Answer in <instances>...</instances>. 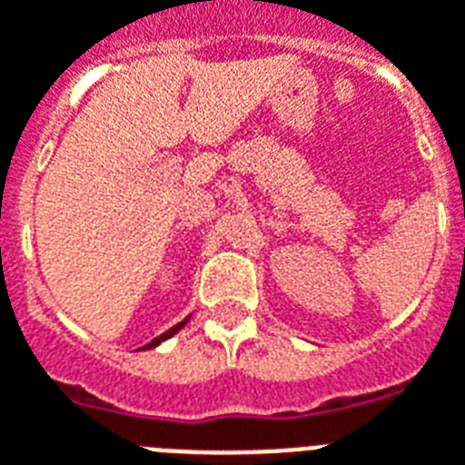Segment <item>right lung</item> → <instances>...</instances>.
Masks as SVG:
<instances>
[{
  "label": "right lung",
  "instance_id": "1",
  "mask_svg": "<svg viewBox=\"0 0 465 465\" xmlns=\"http://www.w3.org/2000/svg\"><path fill=\"white\" fill-rule=\"evenodd\" d=\"M186 322H189V318H183L182 322H176L174 327H169L167 332L160 334V337H154L153 341H147V344H145V347H143V349H154V347H157V344H162V341H164V340H169V337H174V334L179 332V330H182V327L186 325Z\"/></svg>",
  "mask_w": 465,
  "mask_h": 465
}]
</instances>
